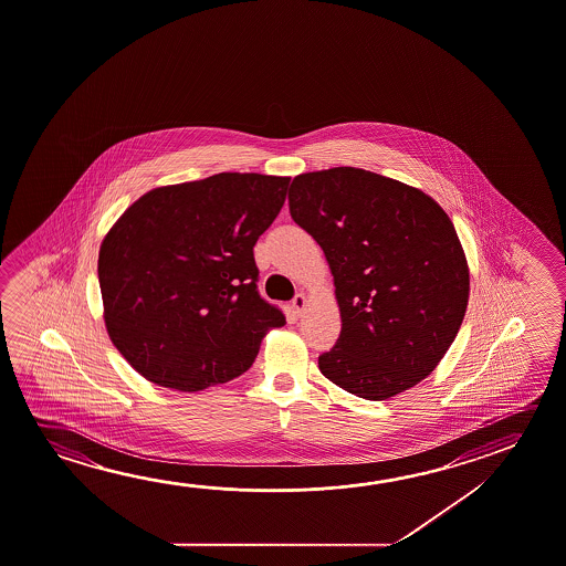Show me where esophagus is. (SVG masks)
Returning a JSON list of instances; mask_svg holds the SVG:
<instances>
[{"label":"esophagus","instance_id":"obj_1","mask_svg":"<svg viewBox=\"0 0 566 566\" xmlns=\"http://www.w3.org/2000/svg\"><path fill=\"white\" fill-rule=\"evenodd\" d=\"M307 300L304 294H296L294 296V300H292V310H294V314L302 315V312H304V307H306Z\"/></svg>","mask_w":566,"mask_h":566}]
</instances>
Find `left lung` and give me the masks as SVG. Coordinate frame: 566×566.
<instances>
[{"mask_svg":"<svg viewBox=\"0 0 566 566\" xmlns=\"http://www.w3.org/2000/svg\"><path fill=\"white\" fill-rule=\"evenodd\" d=\"M290 214L334 274L342 334L317 365L385 400L434 371L462 325L470 274L454 224L427 193L357 167L294 177Z\"/></svg>","mask_w":566,"mask_h":566,"instance_id":"8db88e82","label":"left lung"}]
</instances>
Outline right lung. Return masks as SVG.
Wrapping results in <instances>:
<instances>
[{
    "mask_svg": "<svg viewBox=\"0 0 566 566\" xmlns=\"http://www.w3.org/2000/svg\"><path fill=\"white\" fill-rule=\"evenodd\" d=\"M290 177L217 174L158 187L101 247L104 319L116 349L167 389L239 377L282 310L259 292L254 244L279 217Z\"/></svg>",
    "mask_w": 566,
    "mask_h": 566,
    "instance_id": "1",
    "label": "right lung"
}]
</instances>
